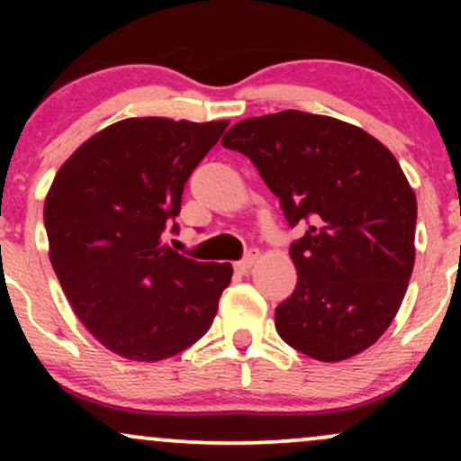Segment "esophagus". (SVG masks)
<instances>
[{"mask_svg": "<svg viewBox=\"0 0 461 461\" xmlns=\"http://www.w3.org/2000/svg\"><path fill=\"white\" fill-rule=\"evenodd\" d=\"M256 260H258V251H256V249H251V251L247 253V258H242L240 262H236V271L242 273V275L249 273V271H251L253 264H256Z\"/></svg>", "mask_w": 461, "mask_h": 461, "instance_id": "obj_1", "label": "esophagus"}]
</instances>
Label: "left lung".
I'll return each instance as SVG.
<instances>
[{
	"label": "left lung",
	"mask_w": 461,
	"mask_h": 461,
	"mask_svg": "<svg viewBox=\"0 0 461 461\" xmlns=\"http://www.w3.org/2000/svg\"><path fill=\"white\" fill-rule=\"evenodd\" d=\"M245 153L290 227L297 288L275 310L284 342L321 362L379 340L414 268L416 194L375 136L333 116L284 110L238 121L221 140Z\"/></svg>",
	"instance_id": "1"
}]
</instances>
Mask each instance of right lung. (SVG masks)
I'll return each mask as SVG.
<instances>
[{"instance_id":"add662e5","label":"right lung","mask_w":461,"mask_h":461,"mask_svg":"<svg viewBox=\"0 0 461 461\" xmlns=\"http://www.w3.org/2000/svg\"><path fill=\"white\" fill-rule=\"evenodd\" d=\"M227 125L123 119L56 173L43 210L51 267L82 325L116 356L173 357L212 325L234 268L184 258L162 234Z\"/></svg>"}]
</instances>
